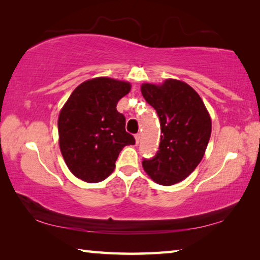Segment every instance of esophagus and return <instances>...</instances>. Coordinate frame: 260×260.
<instances>
[{
    "label": "esophagus",
    "instance_id": "esophagus-1",
    "mask_svg": "<svg viewBox=\"0 0 260 260\" xmlns=\"http://www.w3.org/2000/svg\"><path fill=\"white\" fill-rule=\"evenodd\" d=\"M135 143L139 144L140 143V134H135Z\"/></svg>",
    "mask_w": 260,
    "mask_h": 260
}]
</instances>
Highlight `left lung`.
Returning a JSON list of instances; mask_svg holds the SVG:
<instances>
[{"label": "left lung", "mask_w": 260, "mask_h": 260, "mask_svg": "<svg viewBox=\"0 0 260 260\" xmlns=\"http://www.w3.org/2000/svg\"><path fill=\"white\" fill-rule=\"evenodd\" d=\"M144 100L160 121L159 150L142 166L153 181L172 186L200 164L211 136V118L200 95L186 82L167 79L161 85L143 83Z\"/></svg>", "instance_id": "left-lung-1"}]
</instances>
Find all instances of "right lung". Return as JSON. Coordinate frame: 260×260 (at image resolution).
Instances as JSON below:
<instances>
[{
    "mask_svg": "<svg viewBox=\"0 0 260 260\" xmlns=\"http://www.w3.org/2000/svg\"><path fill=\"white\" fill-rule=\"evenodd\" d=\"M129 90L126 81L95 78L79 85L60 110V152L77 178L103 181L113 172L121 149L135 144L125 129V116L116 108Z\"/></svg>",
    "mask_w": 260,
    "mask_h": 260,
    "instance_id": "right-lung-1",
    "label": "right lung"
}]
</instances>
